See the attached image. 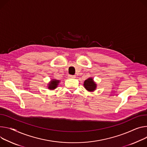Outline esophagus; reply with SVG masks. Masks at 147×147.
<instances>
[{"mask_svg": "<svg viewBox=\"0 0 147 147\" xmlns=\"http://www.w3.org/2000/svg\"><path fill=\"white\" fill-rule=\"evenodd\" d=\"M75 77H76V76H73V75H69L68 76L69 78H74Z\"/></svg>", "mask_w": 147, "mask_h": 147, "instance_id": "obj_1", "label": "esophagus"}]
</instances>
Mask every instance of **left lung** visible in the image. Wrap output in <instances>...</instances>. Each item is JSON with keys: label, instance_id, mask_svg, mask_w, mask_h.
Listing matches in <instances>:
<instances>
[{"label": "left lung", "instance_id": "obj_1", "mask_svg": "<svg viewBox=\"0 0 147 147\" xmlns=\"http://www.w3.org/2000/svg\"><path fill=\"white\" fill-rule=\"evenodd\" d=\"M84 87L87 91L92 92L96 90L97 84L92 77H89L84 82Z\"/></svg>", "mask_w": 147, "mask_h": 147}]
</instances>
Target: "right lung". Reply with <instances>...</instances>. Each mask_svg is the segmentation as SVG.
Wrapping results in <instances>:
<instances>
[{"instance_id": "1", "label": "right lung", "mask_w": 147, "mask_h": 147, "mask_svg": "<svg viewBox=\"0 0 147 147\" xmlns=\"http://www.w3.org/2000/svg\"><path fill=\"white\" fill-rule=\"evenodd\" d=\"M60 82V80H59L52 78L50 80V82L48 83L47 87L49 90H55L58 87Z\"/></svg>"}]
</instances>
